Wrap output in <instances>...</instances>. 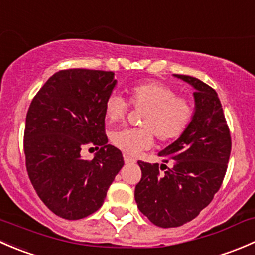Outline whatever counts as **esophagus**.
Segmentation results:
<instances>
[{
	"mask_svg": "<svg viewBox=\"0 0 255 255\" xmlns=\"http://www.w3.org/2000/svg\"><path fill=\"white\" fill-rule=\"evenodd\" d=\"M123 160H125V163H134L135 159L132 158V156L127 155V154H123Z\"/></svg>",
	"mask_w": 255,
	"mask_h": 255,
	"instance_id": "34e87169",
	"label": "esophagus"
}]
</instances>
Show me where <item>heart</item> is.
<instances>
[{
    "label": "heart",
    "instance_id": "obj_1",
    "mask_svg": "<svg viewBox=\"0 0 255 255\" xmlns=\"http://www.w3.org/2000/svg\"><path fill=\"white\" fill-rule=\"evenodd\" d=\"M128 101L134 109H144L138 128H125L111 133V142L123 153L135 155L153 144L154 134L160 142H170L182 134L191 123L194 107L190 100L159 81H143L128 89ZM117 92L105 101V117L110 123L122 121L129 109Z\"/></svg>",
    "mask_w": 255,
    "mask_h": 255
}]
</instances>
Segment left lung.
Wrapping results in <instances>:
<instances>
[{
	"mask_svg": "<svg viewBox=\"0 0 255 255\" xmlns=\"http://www.w3.org/2000/svg\"><path fill=\"white\" fill-rule=\"evenodd\" d=\"M195 89V112L184 133L158 155L163 164L138 161L142 179L134 190L137 206L158 227H179L194 220L222 185L230 159V128L217 92L201 80L174 75ZM167 170L161 172L162 166Z\"/></svg>",
	"mask_w": 255,
	"mask_h": 255,
	"instance_id": "8db88e82",
	"label": "left lung"
}]
</instances>
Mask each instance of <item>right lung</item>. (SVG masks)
Returning <instances> with one entry per match:
<instances>
[{
    "instance_id": "1",
    "label": "right lung",
    "mask_w": 255,
    "mask_h": 255,
    "mask_svg": "<svg viewBox=\"0 0 255 255\" xmlns=\"http://www.w3.org/2000/svg\"><path fill=\"white\" fill-rule=\"evenodd\" d=\"M116 84L112 71L60 70L30 102L25 166L38 196L59 217L80 220L96 212L125 164L105 134L104 105ZM86 143L99 149L92 161L79 154Z\"/></svg>"
}]
</instances>
